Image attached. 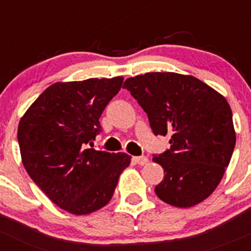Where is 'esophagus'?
I'll return each instance as SVG.
<instances>
[{"label":"esophagus","mask_w":251,"mask_h":251,"mask_svg":"<svg viewBox=\"0 0 251 251\" xmlns=\"http://www.w3.org/2000/svg\"><path fill=\"white\" fill-rule=\"evenodd\" d=\"M148 161H149V160H148L147 156H136V157H134V162L138 163V165H141V166L147 165Z\"/></svg>","instance_id":"esophagus-1"}]
</instances>
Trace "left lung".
Masks as SVG:
<instances>
[{
	"label": "left lung",
	"instance_id": "obj_1",
	"mask_svg": "<svg viewBox=\"0 0 251 251\" xmlns=\"http://www.w3.org/2000/svg\"><path fill=\"white\" fill-rule=\"evenodd\" d=\"M148 114L155 136L171 137L170 149L154 155L165 176L155 188L160 200L179 208L204 201L230 163L236 133L223 95L192 75L151 72L126 79Z\"/></svg>",
	"mask_w": 251,
	"mask_h": 251
}]
</instances>
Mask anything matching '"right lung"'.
Segmentation results:
<instances>
[{"mask_svg":"<svg viewBox=\"0 0 251 251\" xmlns=\"http://www.w3.org/2000/svg\"><path fill=\"white\" fill-rule=\"evenodd\" d=\"M123 80L90 78L52 84L19 123L18 142L26 172L71 214H89L104 207L131 162L125 152L85 149L102 131L100 118Z\"/></svg>","mask_w":251,"mask_h":251,"instance_id":"obj_1","label":"right lung"}]
</instances>
